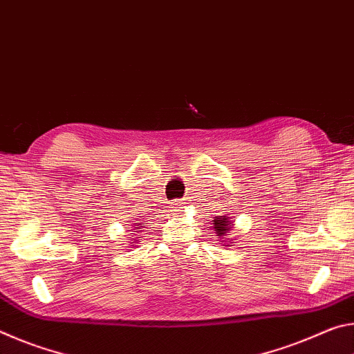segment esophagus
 <instances>
[{
  "instance_id": "esophagus-1",
  "label": "esophagus",
  "mask_w": 354,
  "mask_h": 354,
  "mask_svg": "<svg viewBox=\"0 0 354 354\" xmlns=\"http://www.w3.org/2000/svg\"><path fill=\"white\" fill-rule=\"evenodd\" d=\"M181 209H183V207H181Z\"/></svg>"
}]
</instances>
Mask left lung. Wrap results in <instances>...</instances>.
I'll use <instances>...</instances> for the list:
<instances>
[{"instance_id":"8db88e82","label":"left lung","mask_w":354,"mask_h":354,"mask_svg":"<svg viewBox=\"0 0 354 354\" xmlns=\"http://www.w3.org/2000/svg\"><path fill=\"white\" fill-rule=\"evenodd\" d=\"M214 231L215 234L218 236L220 242L223 243V247H230V245H226V242H231V239H227V232L232 230V225H234V221L231 220L230 214H225V215H217V217H214Z\"/></svg>"}]
</instances>
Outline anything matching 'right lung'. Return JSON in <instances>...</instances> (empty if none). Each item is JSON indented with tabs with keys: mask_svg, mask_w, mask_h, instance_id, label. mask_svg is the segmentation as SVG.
I'll list each match as a JSON object with an SVG mask.
<instances>
[{
	"mask_svg": "<svg viewBox=\"0 0 354 354\" xmlns=\"http://www.w3.org/2000/svg\"><path fill=\"white\" fill-rule=\"evenodd\" d=\"M142 225H145V223H143V221H140V220H137V223H136V221H134V223H131V227H133V230H129V231H133V234L136 236V232L142 231ZM129 241H131V243H137V241H140V239L139 237H137V239L131 237Z\"/></svg>",
	"mask_w": 354,
	"mask_h": 354,
	"instance_id": "obj_1",
	"label": "right lung"
}]
</instances>
